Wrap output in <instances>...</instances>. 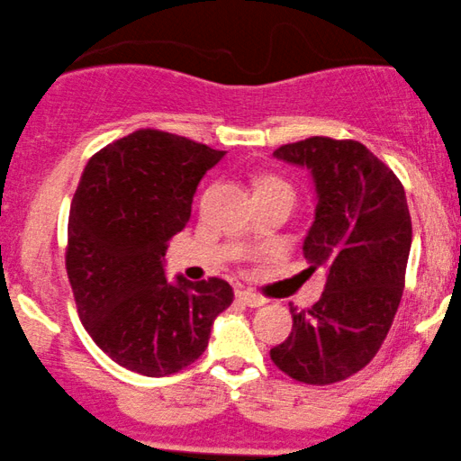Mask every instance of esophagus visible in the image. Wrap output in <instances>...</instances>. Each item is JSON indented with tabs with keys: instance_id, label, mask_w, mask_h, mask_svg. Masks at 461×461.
I'll list each match as a JSON object with an SVG mask.
<instances>
[{
	"instance_id": "1",
	"label": "esophagus",
	"mask_w": 461,
	"mask_h": 461,
	"mask_svg": "<svg viewBox=\"0 0 461 461\" xmlns=\"http://www.w3.org/2000/svg\"><path fill=\"white\" fill-rule=\"evenodd\" d=\"M237 300H240L241 304H246L250 308H258V306L267 304V300H265V297L252 294V291H237Z\"/></svg>"
}]
</instances>
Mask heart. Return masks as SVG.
I'll return each instance as SVG.
<instances>
[{"label":"heart","instance_id":"b5f03b06","mask_svg":"<svg viewBox=\"0 0 461 461\" xmlns=\"http://www.w3.org/2000/svg\"><path fill=\"white\" fill-rule=\"evenodd\" d=\"M258 189H286V192H291L289 183H285L283 178H276V176H263L261 181H258Z\"/></svg>","mask_w":461,"mask_h":461}]
</instances>
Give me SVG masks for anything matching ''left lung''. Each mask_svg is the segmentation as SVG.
<instances>
[{
	"label": "left lung",
	"instance_id": "1",
	"mask_svg": "<svg viewBox=\"0 0 461 461\" xmlns=\"http://www.w3.org/2000/svg\"><path fill=\"white\" fill-rule=\"evenodd\" d=\"M311 170L315 221L304 246L326 291L311 308L291 304L294 332L269 351L295 382L328 386L365 369L380 351L405 286L412 220L397 175L356 140L312 135L274 150Z\"/></svg>",
	"mask_w": 461,
	"mask_h": 461
}]
</instances>
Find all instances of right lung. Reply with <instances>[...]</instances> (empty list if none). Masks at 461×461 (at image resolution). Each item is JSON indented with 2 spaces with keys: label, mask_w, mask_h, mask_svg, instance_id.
Listing matches in <instances>:
<instances>
[{
  "label": "right lung",
  "mask_w": 461,
  "mask_h": 461,
  "mask_svg": "<svg viewBox=\"0 0 461 461\" xmlns=\"http://www.w3.org/2000/svg\"><path fill=\"white\" fill-rule=\"evenodd\" d=\"M140 129L90 157L68 213L67 274L84 328L124 369L164 377L196 362L232 304L221 278L170 285L167 241L185 229L204 172L224 157Z\"/></svg>",
  "instance_id": "1"
}]
</instances>
